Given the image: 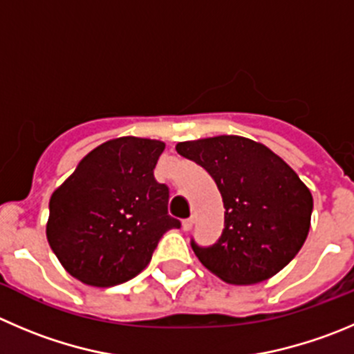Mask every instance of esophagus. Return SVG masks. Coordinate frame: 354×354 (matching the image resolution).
<instances>
[{
  "label": "esophagus",
  "mask_w": 354,
  "mask_h": 354,
  "mask_svg": "<svg viewBox=\"0 0 354 354\" xmlns=\"http://www.w3.org/2000/svg\"><path fill=\"white\" fill-rule=\"evenodd\" d=\"M193 224H194V218H193V217L184 218V221H183V230H184V231H189L191 227H193Z\"/></svg>",
  "instance_id": "obj_1"
}]
</instances>
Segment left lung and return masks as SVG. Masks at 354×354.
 <instances>
[{"label": "left lung", "mask_w": 354, "mask_h": 354, "mask_svg": "<svg viewBox=\"0 0 354 354\" xmlns=\"http://www.w3.org/2000/svg\"><path fill=\"white\" fill-rule=\"evenodd\" d=\"M177 153L210 174L224 201V230L214 245L191 240L201 264L234 285L264 281L304 245L313 196L271 149L238 136L177 144Z\"/></svg>", "instance_id": "1"}]
</instances>
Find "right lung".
Segmentation results:
<instances>
[{
    "label": "right lung",
    "mask_w": 354,
    "mask_h": 354,
    "mask_svg": "<svg viewBox=\"0 0 354 354\" xmlns=\"http://www.w3.org/2000/svg\"><path fill=\"white\" fill-rule=\"evenodd\" d=\"M165 144L120 137L90 151L50 198L46 238L76 280L113 287L132 280L168 230V186L154 179Z\"/></svg>",
    "instance_id": "right-lung-1"
}]
</instances>
